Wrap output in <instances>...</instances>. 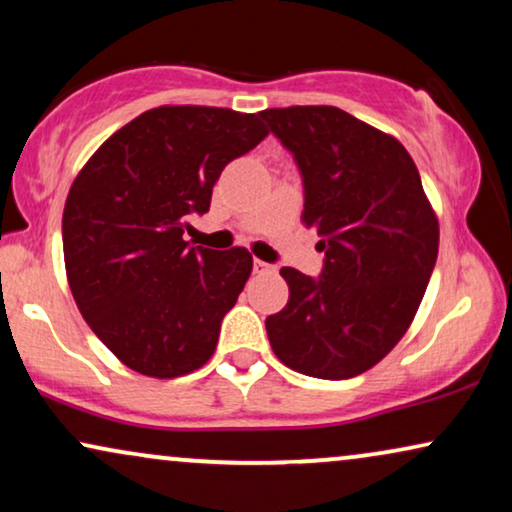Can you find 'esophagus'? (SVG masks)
Listing matches in <instances>:
<instances>
[{
	"instance_id": "obj_1",
	"label": "esophagus",
	"mask_w": 512,
	"mask_h": 512,
	"mask_svg": "<svg viewBox=\"0 0 512 512\" xmlns=\"http://www.w3.org/2000/svg\"><path fill=\"white\" fill-rule=\"evenodd\" d=\"M254 272L261 275V272H275V265L261 261V258H254Z\"/></svg>"
}]
</instances>
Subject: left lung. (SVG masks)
I'll use <instances>...</instances> for the list:
<instances>
[{
  "label": "left lung",
  "instance_id": "obj_1",
  "mask_svg": "<svg viewBox=\"0 0 512 512\" xmlns=\"http://www.w3.org/2000/svg\"><path fill=\"white\" fill-rule=\"evenodd\" d=\"M303 177V223L317 228L319 277L282 268L289 303L265 319L277 359L347 380L387 356L422 303L438 258V219L398 139L338 107L258 114Z\"/></svg>",
  "mask_w": 512,
  "mask_h": 512
}]
</instances>
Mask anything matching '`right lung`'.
I'll list each match as a JSON object with an SVG mask.
<instances>
[{
    "label": "right lung",
    "instance_id": "obj_1",
    "mask_svg": "<svg viewBox=\"0 0 512 512\" xmlns=\"http://www.w3.org/2000/svg\"><path fill=\"white\" fill-rule=\"evenodd\" d=\"M268 135L258 114L158 107L114 132L69 188L62 249L72 296L125 366L179 377L205 366L251 275V254L184 240L230 160Z\"/></svg>",
    "mask_w": 512,
    "mask_h": 512
}]
</instances>
